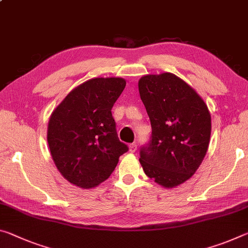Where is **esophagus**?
I'll use <instances>...</instances> for the list:
<instances>
[{
    "label": "esophagus",
    "instance_id": "34e87169",
    "mask_svg": "<svg viewBox=\"0 0 248 248\" xmlns=\"http://www.w3.org/2000/svg\"><path fill=\"white\" fill-rule=\"evenodd\" d=\"M136 150H137V143L136 142L129 144V152L133 153V152H136Z\"/></svg>",
    "mask_w": 248,
    "mask_h": 248
}]
</instances>
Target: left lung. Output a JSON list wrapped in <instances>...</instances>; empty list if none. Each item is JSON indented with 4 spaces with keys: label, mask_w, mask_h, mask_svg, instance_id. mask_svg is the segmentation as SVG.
I'll return each instance as SVG.
<instances>
[{
    "label": "left lung",
    "mask_w": 248,
    "mask_h": 248,
    "mask_svg": "<svg viewBox=\"0 0 248 248\" xmlns=\"http://www.w3.org/2000/svg\"><path fill=\"white\" fill-rule=\"evenodd\" d=\"M140 98L150 118L152 136L140 151L144 173L172 188L193 175L207 152L211 113L202 97L174 74L144 75Z\"/></svg>",
    "instance_id": "1"
}]
</instances>
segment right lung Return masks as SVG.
<instances>
[{"mask_svg": "<svg viewBox=\"0 0 248 248\" xmlns=\"http://www.w3.org/2000/svg\"><path fill=\"white\" fill-rule=\"evenodd\" d=\"M124 87V78H93L74 88L50 115V155L57 170L74 186H98L128 151L127 144L118 139L111 115Z\"/></svg>", "mask_w": 248, "mask_h": 248, "instance_id": "right-lung-1", "label": "right lung"}]
</instances>
